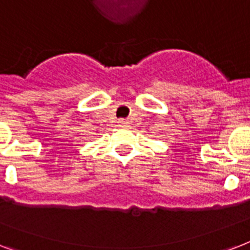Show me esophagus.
Here are the masks:
<instances>
[{"mask_svg": "<svg viewBox=\"0 0 250 250\" xmlns=\"http://www.w3.org/2000/svg\"><path fill=\"white\" fill-rule=\"evenodd\" d=\"M118 123H119V125H121V127H128V121H125V119H119V122H118Z\"/></svg>", "mask_w": 250, "mask_h": 250, "instance_id": "esophagus-1", "label": "esophagus"}]
</instances>
